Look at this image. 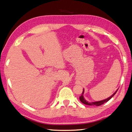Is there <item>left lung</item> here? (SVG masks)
I'll return each mask as SVG.
<instances>
[{"mask_svg":"<svg viewBox=\"0 0 132 132\" xmlns=\"http://www.w3.org/2000/svg\"><path fill=\"white\" fill-rule=\"evenodd\" d=\"M117 90H118V89H117L116 92H114L113 94H112L111 96H110L109 97L107 98V99H104V100H100V101H98V102H88L85 99H84V89H83V91H82V95H81V96L80 97V101L82 103L85 104L86 105H89V106H101L102 104H104V103H106L108 101H109V100H110L111 99V97L113 96L114 95H115V94L117 93Z\"/></svg>","mask_w":132,"mask_h":132,"instance_id":"8db88e82","label":"left lung"}]
</instances>
